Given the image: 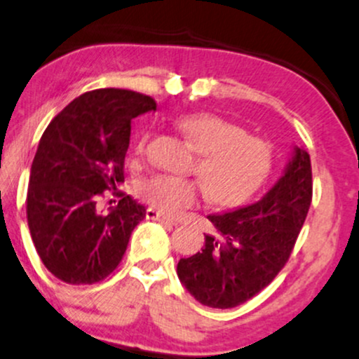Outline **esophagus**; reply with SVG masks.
Here are the masks:
<instances>
[{"mask_svg":"<svg viewBox=\"0 0 359 359\" xmlns=\"http://www.w3.org/2000/svg\"><path fill=\"white\" fill-rule=\"evenodd\" d=\"M145 217L149 219V221H158V222H162V224H168V226H177L175 221L168 219L167 215H163L162 212H158V210L152 209V207H149V209H147Z\"/></svg>","mask_w":359,"mask_h":359,"instance_id":"esophagus-1","label":"esophagus"}]
</instances>
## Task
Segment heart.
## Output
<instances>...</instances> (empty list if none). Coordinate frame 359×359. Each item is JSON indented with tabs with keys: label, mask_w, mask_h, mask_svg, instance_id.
Here are the masks:
<instances>
[{
	"label": "heart",
	"mask_w": 359,
	"mask_h": 359,
	"mask_svg": "<svg viewBox=\"0 0 359 359\" xmlns=\"http://www.w3.org/2000/svg\"><path fill=\"white\" fill-rule=\"evenodd\" d=\"M177 128L198 154L192 165L197 180L158 174L140 185V197L162 214L177 217L196 205L204 191L212 204L236 207L256 194L273 168V147L249 135L243 127L212 114H189ZM149 135H142L135 152H145Z\"/></svg>",
	"instance_id": "heart-1"
}]
</instances>
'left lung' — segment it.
I'll return each mask as SVG.
<instances>
[{
  "label": "left lung",
  "mask_w": 359,
  "mask_h": 359,
  "mask_svg": "<svg viewBox=\"0 0 359 359\" xmlns=\"http://www.w3.org/2000/svg\"><path fill=\"white\" fill-rule=\"evenodd\" d=\"M313 197L309 154L294 147L274 187L256 204L209 215L219 236L180 259L177 276L201 304L236 308L273 283L291 256Z\"/></svg>",
  "instance_id": "obj_1"
}]
</instances>
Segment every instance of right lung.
<instances>
[{
	"label": "right lung",
	"mask_w": 359,
	"mask_h": 359,
	"mask_svg": "<svg viewBox=\"0 0 359 359\" xmlns=\"http://www.w3.org/2000/svg\"><path fill=\"white\" fill-rule=\"evenodd\" d=\"M157 109L154 98L122 88L80 95L51 120L29 172L28 227L55 278L95 284L115 271L145 207L130 196L98 209L103 192L123 182L130 122Z\"/></svg>",
	"instance_id": "obj_1"
}]
</instances>
